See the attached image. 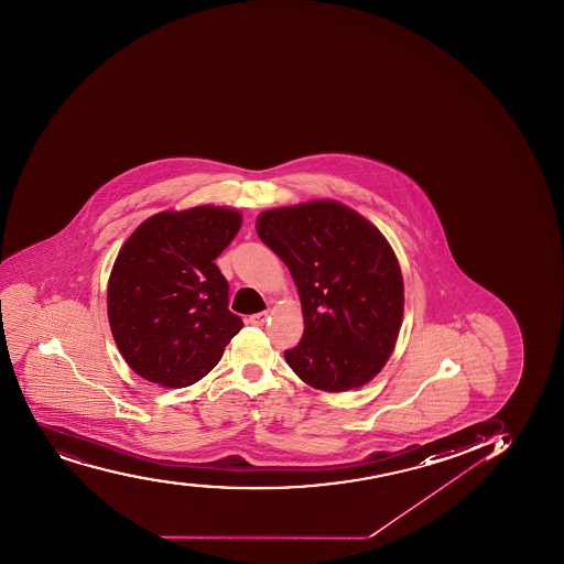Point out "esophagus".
Masks as SVG:
<instances>
[{
  "mask_svg": "<svg viewBox=\"0 0 564 564\" xmlns=\"http://www.w3.org/2000/svg\"><path fill=\"white\" fill-rule=\"evenodd\" d=\"M268 319H270V313L262 311V313L251 314L248 322H250L251 325H256V327H261V325L267 324Z\"/></svg>",
  "mask_w": 564,
  "mask_h": 564,
  "instance_id": "1",
  "label": "esophagus"
}]
</instances>
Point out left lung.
Here are the masks:
<instances>
[{"instance_id": "8db88e82", "label": "left lung", "mask_w": 564, "mask_h": 564, "mask_svg": "<svg viewBox=\"0 0 564 564\" xmlns=\"http://www.w3.org/2000/svg\"><path fill=\"white\" fill-rule=\"evenodd\" d=\"M257 235L291 270L305 330L286 349L292 371L324 391L360 388L384 368L404 311V285L384 235L351 207L313 200L257 218Z\"/></svg>"}]
</instances>
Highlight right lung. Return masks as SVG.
<instances>
[{
    "label": "right lung",
    "instance_id": "right-lung-1",
    "mask_svg": "<svg viewBox=\"0 0 564 564\" xmlns=\"http://www.w3.org/2000/svg\"><path fill=\"white\" fill-rule=\"evenodd\" d=\"M242 217L198 206L147 218L130 235L108 281V319L124 362L143 379L185 388L206 377L239 333L228 281L215 259Z\"/></svg>",
    "mask_w": 564,
    "mask_h": 564
}]
</instances>
